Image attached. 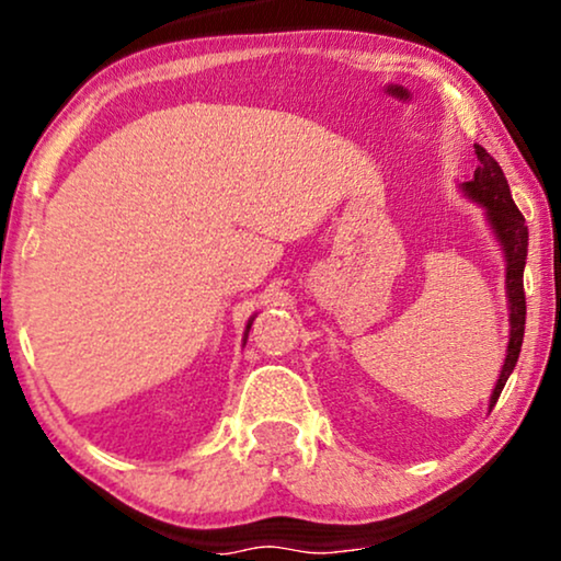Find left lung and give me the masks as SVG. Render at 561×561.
<instances>
[{"label": "left lung", "mask_w": 561, "mask_h": 561, "mask_svg": "<svg viewBox=\"0 0 561 561\" xmlns=\"http://www.w3.org/2000/svg\"><path fill=\"white\" fill-rule=\"evenodd\" d=\"M478 152V168H474L472 181L462 183L467 196L485 206L490 225H493L497 240H501L505 250V263H508V273H505V283H508V301H511V340H508V355H505L501 378L495 382L493 396H490V409L501 398V390L518 363L520 344H524V329H526V294H524V265L528 252V227L524 214L513 204L508 181H505L503 168L497 160L490 156L485 148H474Z\"/></svg>", "instance_id": "obj_1"}]
</instances>
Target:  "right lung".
Masks as SVG:
<instances>
[{
  "instance_id": "1",
  "label": "right lung",
  "mask_w": 561,
  "mask_h": 561,
  "mask_svg": "<svg viewBox=\"0 0 561 561\" xmlns=\"http://www.w3.org/2000/svg\"><path fill=\"white\" fill-rule=\"evenodd\" d=\"M248 329H250V324H248Z\"/></svg>"
}]
</instances>
